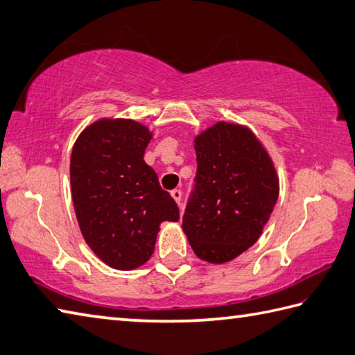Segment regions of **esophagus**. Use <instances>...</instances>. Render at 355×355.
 <instances>
[{
    "mask_svg": "<svg viewBox=\"0 0 355 355\" xmlns=\"http://www.w3.org/2000/svg\"><path fill=\"white\" fill-rule=\"evenodd\" d=\"M171 196H172V198L177 201V205L180 206L182 205V191H178V189H173L172 192H171Z\"/></svg>",
    "mask_w": 355,
    "mask_h": 355,
    "instance_id": "34e87169",
    "label": "esophagus"
}]
</instances>
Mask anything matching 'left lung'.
Wrapping results in <instances>:
<instances>
[{
    "mask_svg": "<svg viewBox=\"0 0 355 355\" xmlns=\"http://www.w3.org/2000/svg\"><path fill=\"white\" fill-rule=\"evenodd\" d=\"M197 177L183 232L200 260L237 259L259 240L280 182L272 158L248 126L217 121L193 138Z\"/></svg>",
    "mask_w": 355,
    "mask_h": 355,
    "instance_id": "8db88e82",
    "label": "left lung"
}]
</instances>
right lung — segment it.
Returning <instances> with one entry per match:
<instances>
[{
    "instance_id": "right-lung-1",
    "label": "right lung",
    "mask_w": 355,
    "mask_h": 355,
    "mask_svg": "<svg viewBox=\"0 0 355 355\" xmlns=\"http://www.w3.org/2000/svg\"><path fill=\"white\" fill-rule=\"evenodd\" d=\"M152 132L129 118H100L76 138L71 157L72 201L87 246L107 266L140 268L154 254L163 221L178 206L144 162Z\"/></svg>"
}]
</instances>
